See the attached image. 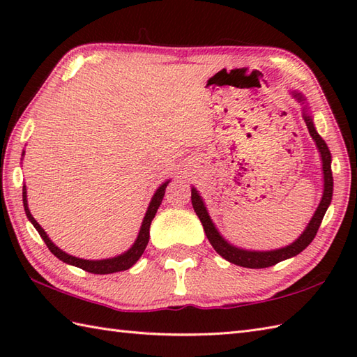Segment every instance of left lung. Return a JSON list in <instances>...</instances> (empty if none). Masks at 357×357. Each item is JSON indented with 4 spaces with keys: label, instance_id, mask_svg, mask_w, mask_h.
Instances as JSON below:
<instances>
[{
    "label": "left lung",
    "instance_id": "obj_1",
    "mask_svg": "<svg viewBox=\"0 0 357 357\" xmlns=\"http://www.w3.org/2000/svg\"><path fill=\"white\" fill-rule=\"evenodd\" d=\"M293 96L298 100L299 102H304L305 98L302 96L298 92H293ZM304 119L310 135L314 139L317 150H319L321 158H322V170H324V195L322 199L319 202V207L316 208L314 215L312 218V221L308 222L307 229L304 233L296 239L293 244L278 248V250H270V252H255V250H244V248H238L231 245L230 242H227L219 231L216 230V227L208 216V211L206 208V204H204L202 198L199 196L198 190L193 187L192 188V204L193 208L198 215L199 221L202 222L204 231L207 234V239L210 241L211 247L216 250L218 255H221L224 259H227L231 264H236L239 267H245V268H267L271 267V265H276L280 261H285L288 257H293L296 255H299L302 250H305L312 241L314 239L317 230H319L321 222L324 219L325 211H327L330 202H331V196H333V173H331V153L327 147V144L321 138L319 133L316 132L314 124H313V118L308 115V112L304 107Z\"/></svg>",
    "mask_w": 357,
    "mask_h": 357
}]
</instances>
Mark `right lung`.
I'll return each instance as SVG.
<instances>
[{
    "mask_svg": "<svg viewBox=\"0 0 357 357\" xmlns=\"http://www.w3.org/2000/svg\"><path fill=\"white\" fill-rule=\"evenodd\" d=\"M22 155H24V151H22ZM169 183L170 181H167V183H164L161 187H159L156 193L153 195V198H151V201L149 204V208L146 211V216H144L139 234H138V238H136L135 244L128 248L126 253L119 255L116 257H110V259H101V261H89V259H81V257H75L72 255H67L66 252H63L61 248H58L55 244H53V242L49 239L47 233L43 230V227L36 222V219L32 216V213H30L29 206H27L26 185H22V204H24V211H26V216L29 218V221L33 224L36 231L40 233V236L45 242V245L49 247L50 252L55 255L59 261H63L69 265H75V267L82 268L89 273H93V275H110V273L128 270L132 265L136 264V261H138L141 255L144 253V250H146V247L149 244V238H150V224H151V221H153L159 206H161L162 198L165 195V187L169 185Z\"/></svg>",
    "mask_w": 357,
    "mask_h": 357,
    "instance_id": "right-lung-1",
    "label": "right lung"
}]
</instances>
